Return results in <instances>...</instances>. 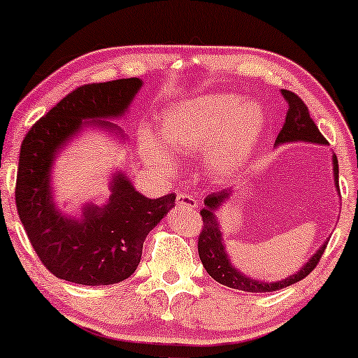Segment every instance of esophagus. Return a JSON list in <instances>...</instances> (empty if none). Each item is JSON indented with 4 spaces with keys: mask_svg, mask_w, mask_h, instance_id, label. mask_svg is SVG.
<instances>
[{
    "mask_svg": "<svg viewBox=\"0 0 358 358\" xmlns=\"http://www.w3.org/2000/svg\"><path fill=\"white\" fill-rule=\"evenodd\" d=\"M176 202H178V205H182V207H185V208H197L199 207L197 199H195L192 194H187V192L178 194Z\"/></svg>",
    "mask_w": 358,
    "mask_h": 358,
    "instance_id": "obj_1",
    "label": "esophagus"
}]
</instances>
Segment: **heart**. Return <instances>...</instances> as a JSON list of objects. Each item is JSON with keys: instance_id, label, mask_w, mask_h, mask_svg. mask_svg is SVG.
Segmentation results:
<instances>
[{"instance_id": "1", "label": "heart", "mask_w": 358, "mask_h": 358, "mask_svg": "<svg viewBox=\"0 0 358 358\" xmlns=\"http://www.w3.org/2000/svg\"><path fill=\"white\" fill-rule=\"evenodd\" d=\"M262 129L264 114L257 104L241 102L234 94H207L164 112L159 138L180 158H202L213 178H228L246 163ZM140 143L150 163L161 169L174 168L173 155L155 135L141 131Z\"/></svg>"}]
</instances>
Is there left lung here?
<instances>
[{
    "instance_id": "8db88e82",
    "label": "left lung",
    "mask_w": 358,
    "mask_h": 358,
    "mask_svg": "<svg viewBox=\"0 0 358 358\" xmlns=\"http://www.w3.org/2000/svg\"><path fill=\"white\" fill-rule=\"evenodd\" d=\"M280 94L285 99L288 110L285 122H283L282 130L277 135V143H287V141H311V143H322L326 145L327 140L322 136V134L317 129L315 120L311 119L310 110L300 96H296L295 92L282 90ZM334 163V179L336 185L339 182V164H337V158H332ZM229 197V190H222V192H213L207 195L205 199V207L200 210V217H202V229L199 234V256L202 261L205 271L208 272V275L215 278L222 285H227L234 290H243V292H251V293H266V292H277L282 290L292 283H296L305 278L308 273L315 271V267L320 262L322 254H324L326 244L321 246L315 256L306 262V266L301 268L300 272L295 275L285 278L282 282L275 283H266L254 280L243 273H239L231 264L229 259L224 254V248L222 243V233L218 229L217 218H215V210L222 205L224 200Z\"/></svg>"
}]
</instances>
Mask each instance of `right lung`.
<instances>
[{
    "label": "right lung",
    "mask_w": 358,
    "mask_h": 358,
    "mask_svg": "<svg viewBox=\"0 0 358 358\" xmlns=\"http://www.w3.org/2000/svg\"><path fill=\"white\" fill-rule=\"evenodd\" d=\"M141 87L138 78L91 83L73 90L24 136L16 178V207L29 241L53 275L80 285H112L138 267L143 241L174 207L176 195L146 199L124 174L112 180L104 207L87 205L81 220L53 205L50 169L55 153L80 131L83 120L119 117ZM117 129V127H115Z\"/></svg>",
    "instance_id": "add662e5"
}]
</instances>
